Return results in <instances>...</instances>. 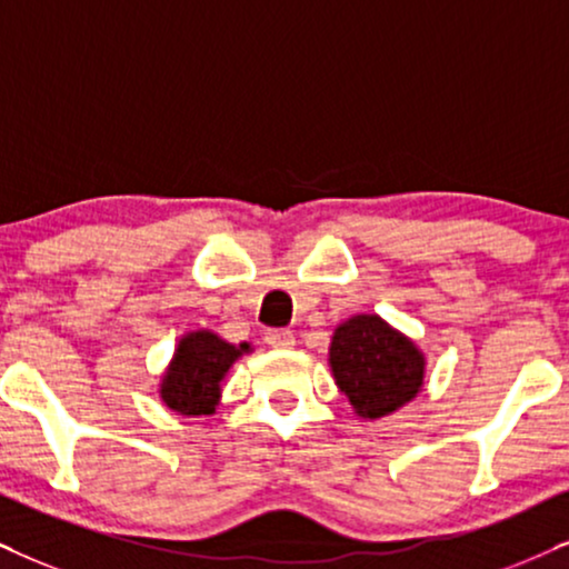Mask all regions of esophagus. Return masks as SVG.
Wrapping results in <instances>:
<instances>
[{"mask_svg":"<svg viewBox=\"0 0 569 569\" xmlns=\"http://www.w3.org/2000/svg\"><path fill=\"white\" fill-rule=\"evenodd\" d=\"M264 341L270 343L272 349H293L297 347V336L286 328H272L264 333Z\"/></svg>","mask_w":569,"mask_h":569,"instance_id":"34e87169","label":"esophagus"}]
</instances>
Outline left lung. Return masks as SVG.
<instances>
[{"instance_id":"left-lung-1","label":"left lung","mask_w":569,"mask_h":569,"mask_svg":"<svg viewBox=\"0 0 569 569\" xmlns=\"http://www.w3.org/2000/svg\"><path fill=\"white\" fill-rule=\"evenodd\" d=\"M328 365L362 420L393 415L426 383V355L378 315H355L333 330Z\"/></svg>"}]
</instances>
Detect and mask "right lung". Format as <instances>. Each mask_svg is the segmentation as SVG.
<instances>
[{"mask_svg":"<svg viewBox=\"0 0 569 569\" xmlns=\"http://www.w3.org/2000/svg\"><path fill=\"white\" fill-rule=\"evenodd\" d=\"M249 351L247 341L236 347L207 328L181 336L160 380L162 405L183 417L212 415L220 405L228 370Z\"/></svg>","mask_w":569,"mask_h":569,"instance_id":"1","label":"right lung"}]
</instances>
